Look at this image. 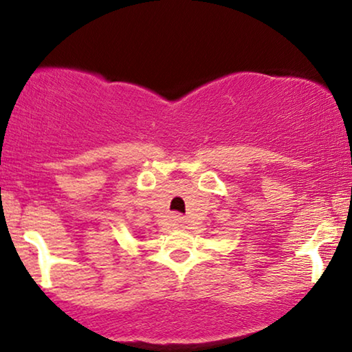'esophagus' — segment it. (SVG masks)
I'll return each instance as SVG.
<instances>
[{
  "label": "esophagus",
  "mask_w": 352,
  "mask_h": 352,
  "mask_svg": "<svg viewBox=\"0 0 352 352\" xmlns=\"http://www.w3.org/2000/svg\"><path fill=\"white\" fill-rule=\"evenodd\" d=\"M173 221L177 222V226H180V228H184V226L186 224V219L184 216H179V214H175L173 216Z\"/></svg>",
  "instance_id": "34e87169"
}]
</instances>
